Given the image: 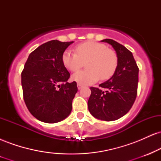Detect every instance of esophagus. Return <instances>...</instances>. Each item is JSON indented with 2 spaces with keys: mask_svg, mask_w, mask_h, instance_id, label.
<instances>
[{
  "mask_svg": "<svg viewBox=\"0 0 161 161\" xmlns=\"http://www.w3.org/2000/svg\"><path fill=\"white\" fill-rule=\"evenodd\" d=\"M77 86H78V88H79V89H80V88H82V85L79 84V83H78V84H77Z\"/></svg>",
  "mask_w": 161,
  "mask_h": 161,
  "instance_id": "1",
  "label": "esophagus"
}]
</instances>
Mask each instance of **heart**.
Segmentation results:
<instances>
[{"label":"heart","mask_w":161,"mask_h":161,"mask_svg":"<svg viewBox=\"0 0 161 161\" xmlns=\"http://www.w3.org/2000/svg\"><path fill=\"white\" fill-rule=\"evenodd\" d=\"M75 52L66 51L63 53L62 61L66 69L71 72L79 71L86 63L87 69L72 76L73 80L79 84H92L100 78L105 80L115 73L117 56L113 50L107 48L106 45L88 41L77 45Z\"/></svg>","instance_id":"1"}]
</instances>
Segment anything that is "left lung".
<instances>
[{"label":"left lung","instance_id":"1","mask_svg":"<svg viewBox=\"0 0 161 161\" xmlns=\"http://www.w3.org/2000/svg\"><path fill=\"white\" fill-rule=\"evenodd\" d=\"M114 47L118 64L110 79L91 87L92 94L88 101V110L94 117L101 120L113 121L119 119L129 111L137 95L138 67L133 55L126 47L112 39H104Z\"/></svg>","mask_w":161,"mask_h":161}]
</instances>
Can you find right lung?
<instances>
[{"instance_id": "right-lung-1", "label": "right lung", "mask_w": 161, "mask_h": 161, "mask_svg": "<svg viewBox=\"0 0 161 161\" xmlns=\"http://www.w3.org/2000/svg\"><path fill=\"white\" fill-rule=\"evenodd\" d=\"M73 43L52 40L40 45L29 54L22 72L25 105L32 116L44 123H58L71 113L78 88L75 82H67L70 74L62 56Z\"/></svg>"}]
</instances>
